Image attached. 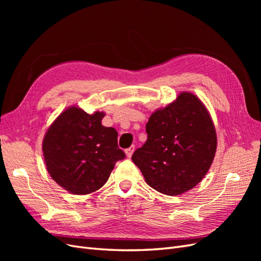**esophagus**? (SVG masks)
Here are the masks:
<instances>
[{
    "mask_svg": "<svg viewBox=\"0 0 261 261\" xmlns=\"http://www.w3.org/2000/svg\"><path fill=\"white\" fill-rule=\"evenodd\" d=\"M134 151H135V146H130L129 148L125 149V153H126V155H127L128 158H130L133 155Z\"/></svg>",
    "mask_w": 261,
    "mask_h": 261,
    "instance_id": "34e87169",
    "label": "esophagus"
}]
</instances>
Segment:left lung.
Instances as JSON below:
<instances>
[{
    "label": "left lung",
    "mask_w": 261,
    "mask_h": 261,
    "mask_svg": "<svg viewBox=\"0 0 261 261\" xmlns=\"http://www.w3.org/2000/svg\"><path fill=\"white\" fill-rule=\"evenodd\" d=\"M145 145L132 155L146 183L156 192L177 196L207 174L217 150V133L202 102L181 92L154 111L146 125Z\"/></svg>",
    "instance_id": "left-lung-1"
}]
</instances>
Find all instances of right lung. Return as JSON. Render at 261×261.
Masks as SVG:
<instances>
[{
  "label": "right lung",
  "mask_w": 261,
  "mask_h": 261,
  "mask_svg": "<svg viewBox=\"0 0 261 261\" xmlns=\"http://www.w3.org/2000/svg\"><path fill=\"white\" fill-rule=\"evenodd\" d=\"M103 112L77 107L62 112L46 130L42 151L51 177L68 193L87 195L103 186L125 153L117 132L101 124Z\"/></svg>",
  "instance_id": "obj_1"
}]
</instances>
